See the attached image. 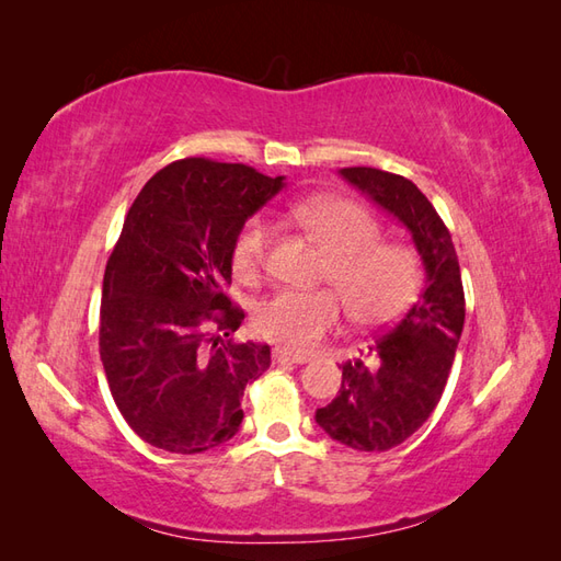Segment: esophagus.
I'll use <instances>...</instances> for the list:
<instances>
[{"instance_id": "esophagus-1", "label": "esophagus", "mask_w": 561, "mask_h": 561, "mask_svg": "<svg viewBox=\"0 0 561 561\" xmlns=\"http://www.w3.org/2000/svg\"><path fill=\"white\" fill-rule=\"evenodd\" d=\"M272 356H274V362H277V364H306V362H311L306 354L291 352L287 347H277L272 352Z\"/></svg>"}]
</instances>
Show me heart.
<instances>
[{"label":"heart","instance_id":"1","mask_svg":"<svg viewBox=\"0 0 561 561\" xmlns=\"http://www.w3.org/2000/svg\"><path fill=\"white\" fill-rule=\"evenodd\" d=\"M294 219L323 245L328 262L320 279L334 289H282L255 311V330L289 350H311L335 330L344 305L354 323L378 328L398 318L420 289V255L410 245L380 241V224L350 199L320 197L294 207ZM274 229L265 217H250L231 245L236 277L255 279L267 265Z\"/></svg>","mask_w":561,"mask_h":561}]
</instances>
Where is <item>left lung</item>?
Returning a JSON list of instances; mask_svg holds the SVG:
<instances>
[{"instance_id": "obj_1", "label": "left lung", "mask_w": 561, "mask_h": 561, "mask_svg": "<svg viewBox=\"0 0 561 561\" xmlns=\"http://www.w3.org/2000/svg\"><path fill=\"white\" fill-rule=\"evenodd\" d=\"M340 175L412 233L424 289L396 325L368 344V362H344L337 398L316 422L356 450H390L420 428L444 396L465 323L460 265L446 224L412 181L396 173L342 169Z\"/></svg>"}]
</instances>
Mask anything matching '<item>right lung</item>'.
I'll use <instances>...</instances> for the list:
<instances>
[{"mask_svg": "<svg viewBox=\"0 0 561 561\" xmlns=\"http://www.w3.org/2000/svg\"><path fill=\"white\" fill-rule=\"evenodd\" d=\"M284 187L243 163L165 165L129 207L105 265L99 347L117 410L147 444L202 453L236 436L270 347L226 340L245 313L231 284L238 229Z\"/></svg>", "mask_w": 561, "mask_h": 561, "instance_id": "add662e5", "label": "right lung"}]
</instances>
